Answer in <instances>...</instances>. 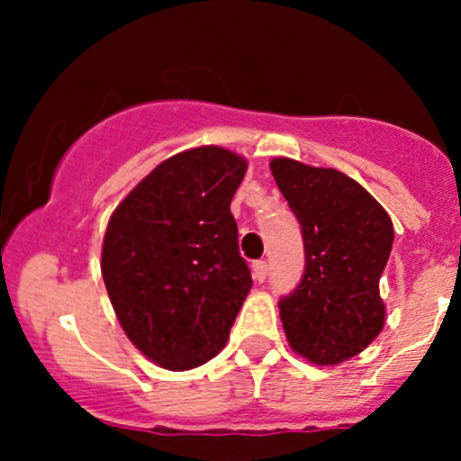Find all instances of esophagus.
<instances>
[{
	"label": "esophagus",
	"mask_w": 461,
	"mask_h": 461,
	"mask_svg": "<svg viewBox=\"0 0 461 461\" xmlns=\"http://www.w3.org/2000/svg\"><path fill=\"white\" fill-rule=\"evenodd\" d=\"M252 276L254 281L258 283H263L265 278H267V263H265V260H257V263L252 265Z\"/></svg>",
	"instance_id": "obj_1"
}]
</instances>
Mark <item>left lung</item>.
<instances>
[{
  "mask_svg": "<svg viewBox=\"0 0 461 461\" xmlns=\"http://www.w3.org/2000/svg\"><path fill=\"white\" fill-rule=\"evenodd\" d=\"M269 169L305 245L303 278L278 303L287 343L314 366L343 364L384 330L379 278L393 249V221L341 171L292 158H274Z\"/></svg>",
  "mask_w": 461,
  "mask_h": 461,
  "instance_id": "obj_1",
  "label": "left lung"
}]
</instances>
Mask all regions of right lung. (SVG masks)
<instances>
[{
  "instance_id": "add662e5",
  "label": "right lung",
  "mask_w": 461,
  "mask_h": 461,
  "mask_svg": "<svg viewBox=\"0 0 461 461\" xmlns=\"http://www.w3.org/2000/svg\"><path fill=\"white\" fill-rule=\"evenodd\" d=\"M248 160L216 144L162 160L111 213L102 278L120 328L149 361L192 370L225 348L252 290L230 212Z\"/></svg>"
}]
</instances>
